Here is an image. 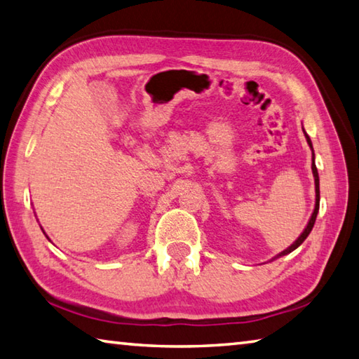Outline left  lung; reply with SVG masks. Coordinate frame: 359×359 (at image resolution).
<instances>
[{
	"label": "left lung",
	"mask_w": 359,
	"mask_h": 359,
	"mask_svg": "<svg viewBox=\"0 0 359 359\" xmlns=\"http://www.w3.org/2000/svg\"><path fill=\"white\" fill-rule=\"evenodd\" d=\"M304 135H306V133H304ZM306 140H308V144L312 147V142H311L308 135H306ZM312 154H314V152H312ZM312 172H314V180H316V208H314V212H312V217H311V219H309L308 226L304 227V231H303L302 236H299V237L295 240V243H293L292 246H289L287 250H284L281 254H279V256H284V254H289V252H292L293 250H297V248L304 242L306 237L309 236L311 231H312V227H314L317 213H318V205H320V185H318V172H317V168H316V165H314V158H312Z\"/></svg>",
	"instance_id": "obj_1"
}]
</instances>
